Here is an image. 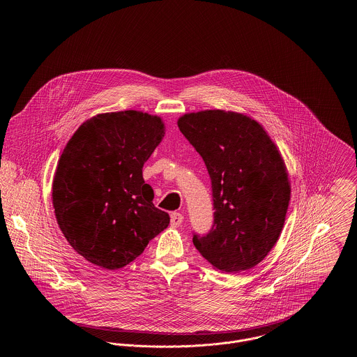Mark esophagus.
I'll use <instances>...</instances> for the list:
<instances>
[{
  "mask_svg": "<svg viewBox=\"0 0 357 357\" xmlns=\"http://www.w3.org/2000/svg\"><path fill=\"white\" fill-rule=\"evenodd\" d=\"M183 222V215L181 213H172L171 214V226L172 227H178L181 226Z\"/></svg>",
  "mask_w": 357,
  "mask_h": 357,
  "instance_id": "obj_1",
  "label": "esophagus"
}]
</instances>
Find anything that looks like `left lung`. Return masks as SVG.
<instances>
[{
  "label": "left lung",
  "instance_id": "left-lung-1",
  "mask_svg": "<svg viewBox=\"0 0 357 357\" xmlns=\"http://www.w3.org/2000/svg\"><path fill=\"white\" fill-rule=\"evenodd\" d=\"M178 127L211 178L214 225L204 237L194 234V246L221 272L255 268L285 223L290 182L282 155L264 127L243 114L191 112Z\"/></svg>",
  "mask_w": 357,
  "mask_h": 357
}]
</instances>
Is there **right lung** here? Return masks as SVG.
<instances>
[{"mask_svg":"<svg viewBox=\"0 0 357 357\" xmlns=\"http://www.w3.org/2000/svg\"><path fill=\"white\" fill-rule=\"evenodd\" d=\"M165 136V123L142 111L84 121L61 153L52 202L69 245L91 264L120 269L143 253L170 217L153 204L143 165Z\"/></svg>","mask_w":357,"mask_h":357,"instance_id":"right-lung-1","label":"right lung"}]
</instances>
